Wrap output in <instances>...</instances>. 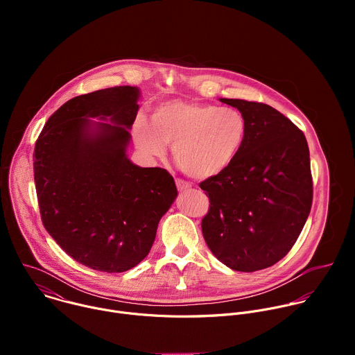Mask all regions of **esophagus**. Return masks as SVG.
Instances as JSON below:
<instances>
[{
    "label": "esophagus",
    "instance_id": "obj_1",
    "mask_svg": "<svg viewBox=\"0 0 355 355\" xmlns=\"http://www.w3.org/2000/svg\"><path fill=\"white\" fill-rule=\"evenodd\" d=\"M175 184H177V188H178L180 192H185V191H188L191 188V185L188 182L182 181V180H175Z\"/></svg>",
    "mask_w": 355,
    "mask_h": 355
}]
</instances>
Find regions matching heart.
<instances>
[{
    "instance_id": "1",
    "label": "heart",
    "mask_w": 355,
    "mask_h": 355,
    "mask_svg": "<svg viewBox=\"0 0 355 355\" xmlns=\"http://www.w3.org/2000/svg\"><path fill=\"white\" fill-rule=\"evenodd\" d=\"M248 133L247 119L232 107L168 99L157 104L150 122L133 123L136 146L148 157H163L171 144L177 166L196 180H211L226 173L240 156Z\"/></svg>"
}]
</instances>
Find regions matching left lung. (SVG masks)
Segmentation results:
<instances>
[{"instance_id":"obj_1","label":"left lung","mask_w":355,"mask_h":355,"mask_svg":"<svg viewBox=\"0 0 355 355\" xmlns=\"http://www.w3.org/2000/svg\"><path fill=\"white\" fill-rule=\"evenodd\" d=\"M247 119L233 166L199 184L211 207L202 233L212 254L234 271L268 268L288 254L312 207L309 147L286 116L267 104L220 98Z\"/></svg>"}]
</instances>
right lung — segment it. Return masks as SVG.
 <instances>
[{
    "mask_svg": "<svg viewBox=\"0 0 355 355\" xmlns=\"http://www.w3.org/2000/svg\"><path fill=\"white\" fill-rule=\"evenodd\" d=\"M139 98L130 85L74 96L35 144L43 226L71 259L96 271L136 267L178 195L168 171L128 157Z\"/></svg>",
    "mask_w": 355,
    "mask_h": 355,
    "instance_id": "obj_1",
    "label": "right lung"
}]
</instances>
